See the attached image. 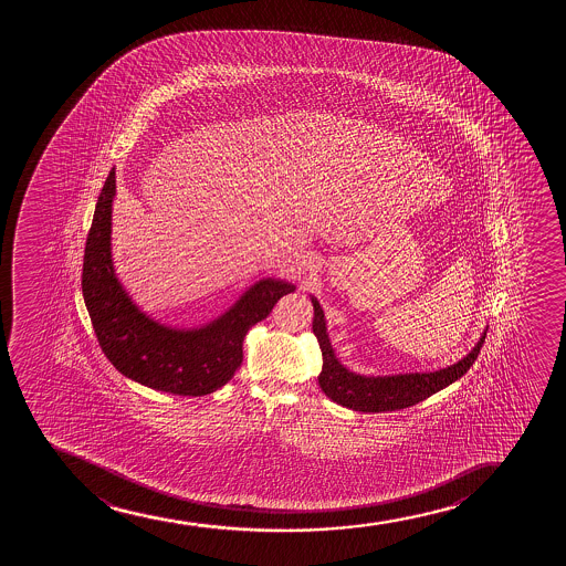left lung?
<instances>
[{
  "label": "left lung",
  "mask_w": 566,
  "mask_h": 566,
  "mask_svg": "<svg viewBox=\"0 0 566 566\" xmlns=\"http://www.w3.org/2000/svg\"><path fill=\"white\" fill-rule=\"evenodd\" d=\"M312 302L315 310L313 334L317 336L318 347L323 352V371L318 376V385L325 390L326 397L355 411L379 413V411L403 410L427 400L470 370V366L480 355L485 334H488L483 332L480 342L467 357L443 370L389 377L357 376L344 368L338 363V358L334 357L331 342L326 336L325 313L318 306L317 300L312 298Z\"/></svg>",
  "instance_id": "obj_1"
}]
</instances>
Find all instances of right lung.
Returning a JSON list of instances; mask_svg holds the SVG:
<instances>
[{
	"mask_svg": "<svg viewBox=\"0 0 566 566\" xmlns=\"http://www.w3.org/2000/svg\"><path fill=\"white\" fill-rule=\"evenodd\" d=\"M115 168L99 192L83 262V296L99 347L123 376L150 389L203 397L234 377L243 360V338L293 293L285 281L262 280L230 312L198 331L158 325L132 304L111 262V203Z\"/></svg>",
	"mask_w": 566,
	"mask_h": 566,
	"instance_id": "1",
	"label": "right lung"
}]
</instances>
